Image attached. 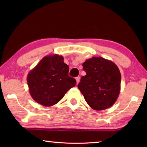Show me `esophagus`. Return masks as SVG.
<instances>
[{
    "label": "esophagus",
    "mask_w": 147,
    "mask_h": 147,
    "mask_svg": "<svg viewBox=\"0 0 147 147\" xmlns=\"http://www.w3.org/2000/svg\"><path fill=\"white\" fill-rule=\"evenodd\" d=\"M80 80V76H77L76 78V83H77V84L79 83Z\"/></svg>",
    "instance_id": "34e87169"
}]
</instances>
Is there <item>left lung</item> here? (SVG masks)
Segmentation results:
<instances>
[{
    "mask_svg": "<svg viewBox=\"0 0 147 147\" xmlns=\"http://www.w3.org/2000/svg\"><path fill=\"white\" fill-rule=\"evenodd\" d=\"M86 76L78 88L92 109L103 110L115 102L121 89V75L117 66L101 57H92L82 64Z\"/></svg>",
    "mask_w": 147,
    "mask_h": 147,
    "instance_id": "8db88e82",
    "label": "left lung"
}]
</instances>
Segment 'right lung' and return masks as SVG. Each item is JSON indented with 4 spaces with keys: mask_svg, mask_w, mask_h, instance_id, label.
Wrapping results in <instances>:
<instances>
[{
    "mask_svg": "<svg viewBox=\"0 0 147 147\" xmlns=\"http://www.w3.org/2000/svg\"><path fill=\"white\" fill-rule=\"evenodd\" d=\"M63 59L58 54L44 57L28 74L30 95L41 105H54L76 85V80L69 76V66Z\"/></svg>",
    "mask_w": 147,
    "mask_h": 147,
    "instance_id": "right-lung-1",
    "label": "right lung"
}]
</instances>
